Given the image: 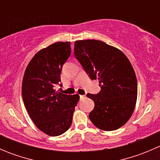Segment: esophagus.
<instances>
[{"label":"esophagus","instance_id":"esophagus-1","mask_svg":"<svg viewBox=\"0 0 160 160\" xmlns=\"http://www.w3.org/2000/svg\"><path fill=\"white\" fill-rule=\"evenodd\" d=\"M80 100H83L86 98V95H80Z\"/></svg>","mask_w":160,"mask_h":160}]
</instances>
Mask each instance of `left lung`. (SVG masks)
Masks as SVG:
<instances>
[{
	"mask_svg": "<svg viewBox=\"0 0 160 160\" xmlns=\"http://www.w3.org/2000/svg\"><path fill=\"white\" fill-rule=\"evenodd\" d=\"M74 46L77 59L91 80H98L101 89L98 94H87L94 102L90 121L104 131L121 128L137 101V79L130 61L121 50L99 40H80Z\"/></svg>",
	"mask_w": 160,
	"mask_h": 160,
	"instance_id": "1",
	"label": "left lung"
}]
</instances>
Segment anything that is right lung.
<instances>
[{"label":"right lung","mask_w":160,"mask_h":160,"mask_svg":"<svg viewBox=\"0 0 160 160\" xmlns=\"http://www.w3.org/2000/svg\"><path fill=\"white\" fill-rule=\"evenodd\" d=\"M71 54L70 42H58L39 50L27 66L22 80V98L35 126L50 136L70 128L78 94L67 95L54 87L61 81L62 65Z\"/></svg>","instance_id":"1"}]
</instances>
